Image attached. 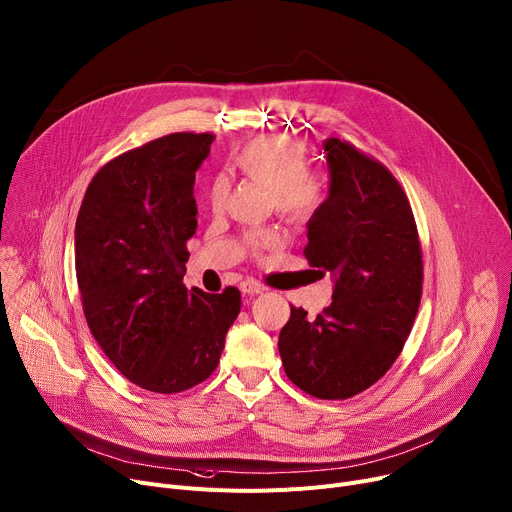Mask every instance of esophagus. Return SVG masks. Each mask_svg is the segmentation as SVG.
Segmentation results:
<instances>
[{
    "label": "esophagus",
    "instance_id": "esophagus-1",
    "mask_svg": "<svg viewBox=\"0 0 512 512\" xmlns=\"http://www.w3.org/2000/svg\"><path fill=\"white\" fill-rule=\"evenodd\" d=\"M265 290V286L263 284H259V282H255V280H245V282H241V292L243 294H261Z\"/></svg>",
    "mask_w": 512,
    "mask_h": 512
}]
</instances>
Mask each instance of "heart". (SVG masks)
<instances>
[{"label": "heart", "mask_w": 512, "mask_h": 512, "mask_svg": "<svg viewBox=\"0 0 512 512\" xmlns=\"http://www.w3.org/2000/svg\"><path fill=\"white\" fill-rule=\"evenodd\" d=\"M306 150L300 142L288 138H259L230 156V166L245 179L267 187L269 199L278 214L292 222L309 220L323 203L325 183L311 170ZM226 199V183L216 181L210 191L212 208H222ZM282 243V234L265 230L249 238L253 251L271 249Z\"/></svg>", "instance_id": "1"}]
</instances>
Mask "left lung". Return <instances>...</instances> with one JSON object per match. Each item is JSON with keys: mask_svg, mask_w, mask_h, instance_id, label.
<instances>
[{"mask_svg": "<svg viewBox=\"0 0 512 512\" xmlns=\"http://www.w3.org/2000/svg\"><path fill=\"white\" fill-rule=\"evenodd\" d=\"M323 148L329 197L309 220L304 255L333 276V296L315 319L290 306L278 350L298 389L348 399L401 354L422 298V251L410 199L389 168L337 138Z\"/></svg>", "mask_w": 512, "mask_h": 512, "instance_id": "1", "label": "left lung"}]
</instances>
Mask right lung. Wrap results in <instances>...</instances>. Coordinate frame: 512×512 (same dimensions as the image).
I'll list each match as a JSON object with an SVG mask.
<instances>
[{"label": "right lung", "mask_w": 512, "mask_h": 512, "mask_svg": "<svg viewBox=\"0 0 512 512\" xmlns=\"http://www.w3.org/2000/svg\"><path fill=\"white\" fill-rule=\"evenodd\" d=\"M212 133H170L102 166L76 220V278L84 317L125 379L181 393L216 370L241 311V292L183 284L197 228L195 170Z\"/></svg>", "instance_id": "right-lung-1"}]
</instances>
